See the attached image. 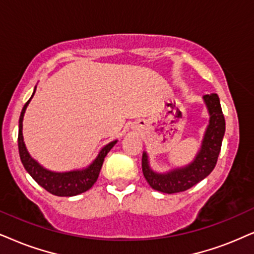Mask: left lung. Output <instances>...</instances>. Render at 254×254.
Masks as SVG:
<instances>
[{"instance_id": "obj_1", "label": "left lung", "mask_w": 254, "mask_h": 254, "mask_svg": "<svg viewBox=\"0 0 254 254\" xmlns=\"http://www.w3.org/2000/svg\"><path fill=\"white\" fill-rule=\"evenodd\" d=\"M203 101L206 105L210 120L204 132L200 149L190 164L171 169L166 172H157L150 166L146 151L143 152V175L153 190L164 193L185 191L203 181L213 171L225 133V118L217 94L205 95Z\"/></svg>"}]
</instances>
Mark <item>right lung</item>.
<instances>
[{
    "label": "right lung",
    "instance_id": "1",
    "mask_svg": "<svg viewBox=\"0 0 254 254\" xmlns=\"http://www.w3.org/2000/svg\"><path fill=\"white\" fill-rule=\"evenodd\" d=\"M35 92H36V86H35L33 95L27 103L24 104L23 109H22L20 121H18V151H20V158L22 164H23L24 169L34 181L41 185L42 188L46 189L48 192L51 194L59 195V197H72V195L81 194L83 192L88 191L92 185L97 181L99 171H101L102 165H103L105 156L112 147L115 146L118 140H112V142L108 143L99 150L98 155L96 158L92 160L86 168L78 169V170H71V171L65 172H56L51 171L42 166L37 160H35L30 153L28 152L27 146L24 144L23 139V117L27 110V107L30 103L31 98L34 97Z\"/></svg>",
    "mask_w": 254,
    "mask_h": 254
}]
</instances>
